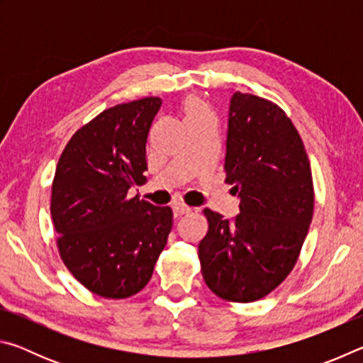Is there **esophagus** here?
Masks as SVG:
<instances>
[{
  "label": "esophagus",
  "instance_id": "34e87169",
  "mask_svg": "<svg viewBox=\"0 0 363 363\" xmlns=\"http://www.w3.org/2000/svg\"><path fill=\"white\" fill-rule=\"evenodd\" d=\"M173 211H174V216H182V214H187L192 211V208L187 206V205H174L173 206Z\"/></svg>",
  "mask_w": 363,
  "mask_h": 363
}]
</instances>
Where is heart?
<instances>
[{
  "instance_id": "obj_1",
  "label": "heart",
  "mask_w": 363,
  "mask_h": 363,
  "mask_svg": "<svg viewBox=\"0 0 363 363\" xmlns=\"http://www.w3.org/2000/svg\"><path fill=\"white\" fill-rule=\"evenodd\" d=\"M181 112L184 116V121L189 123L196 118H201L205 115H211L210 108L206 104L196 96H187L181 104Z\"/></svg>"
}]
</instances>
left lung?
I'll list each match as a JSON object with an SVG mask.
<instances>
[{
  "label": "left lung",
  "mask_w": 363,
  "mask_h": 363,
  "mask_svg": "<svg viewBox=\"0 0 363 363\" xmlns=\"http://www.w3.org/2000/svg\"><path fill=\"white\" fill-rule=\"evenodd\" d=\"M225 182L240 213L224 219L205 208L199 245L210 290L230 303L274 291L296 264L314 214V184L303 140L277 104L237 91L230 99Z\"/></svg>",
  "instance_id": "obj_1"
}]
</instances>
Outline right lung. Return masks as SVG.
I'll list each match as a JSON object with an SVG mask.
<instances>
[{
  "mask_svg": "<svg viewBox=\"0 0 363 363\" xmlns=\"http://www.w3.org/2000/svg\"><path fill=\"white\" fill-rule=\"evenodd\" d=\"M160 97L104 110L73 134L59 158L51 216L65 267L91 293L130 298L149 284L173 227L169 206L128 199L145 181V144Z\"/></svg>",
  "mask_w": 363,
  "mask_h": 363,
  "instance_id": "add662e5",
  "label": "right lung"
}]
</instances>
